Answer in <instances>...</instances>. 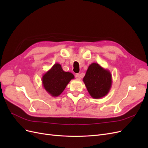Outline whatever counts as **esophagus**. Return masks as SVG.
<instances>
[{
	"label": "esophagus",
	"mask_w": 148,
	"mask_h": 148,
	"mask_svg": "<svg viewBox=\"0 0 148 148\" xmlns=\"http://www.w3.org/2000/svg\"><path fill=\"white\" fill-rule=\"evenodd\" d=\"M75 78H77V79H80V78H81V77H80V75L78 74V73H77L75 75Z\"/></svg>",
	"instance_id": "1"
}]
</instances>
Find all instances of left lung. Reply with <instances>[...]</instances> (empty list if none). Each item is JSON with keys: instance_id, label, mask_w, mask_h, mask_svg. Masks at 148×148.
I'll return each mask as SVG.
<instances>
[{"instance_id": "obj_1", "label": "left lung", "mask_w": 148, "mask_h": 148, "mask_svg": "<svg viewBox=\"0 0 148 148\" xmlns=\"http://www.w3.org/2000/svg\"><path fill=\"white\" fill-rule=\"evenodd\" d=\"M83 80L89 94L94 99L106 96L110 91L112 83L110 71L97 63H92L88 66Z\"/></svg>"}]
</instances>
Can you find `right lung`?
Returning a JSON list of instances; mask_svg holds the SVG:
<instances>
[{
  "instance_id": "add662e5",
  "label": "right lung",
  "mask_w": 148,
  "mask_h": 148,
  "mask_svg": "<svg viewBox=\"0 0 148 148\" xmlns=\"http://www.w3.org/2000/svg\"><path fill=\"white\" fill-rule=\"evenodd\" d=\"M73 73L65 71L59 64H55L42 77L44 88L52 97L60 96L71 79H74Z\"/></svg>"
}]
</instances>
